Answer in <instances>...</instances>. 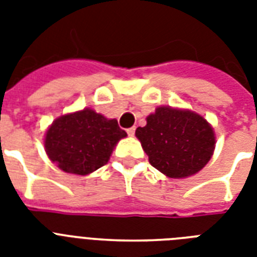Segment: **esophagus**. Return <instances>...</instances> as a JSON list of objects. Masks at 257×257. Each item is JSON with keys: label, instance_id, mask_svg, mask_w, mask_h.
Instances as JSON below:
<instances>
[{"label": "esophagus", "instance_id": "34e87169", "mask_svg": "<svg viewBox=\"0 0 257 257\" xmlns=\"http://www.w3.org/2000/svg\"><path fill=\"white\" fill-rule=\"evenodd\" d=\"M135 132H136V128H135V126L126 129V133H128L129 136H135Z\"/></svg>", "mask_w": 257, "mask_h": 257}]
</instances>
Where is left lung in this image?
<instances>
[{"label": "left lung", "instance_id": "8db88e82", "mask_svg": "<svg viewBox=\"0 0 257 257\" xmlns=\"http://www.w3.org/2000/svg\"><path fill=\"white\" fill-rule=\"evenodd\" d=\"M136 136L152 167L168 177L195 175L211 160L215 133L203 117L189 110L160 106Z\"/></svg>", "mask_w": 257, "mask_h": 257}]
</instances>
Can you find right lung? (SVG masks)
Listing matches in <instances>:
<instances>
[{
  "label": "right lung",
  "mask_w": 257,
  "mask_h": 257,
  "mask_svg": "<svg viewBox=\"0 0 257 257\" xmlns=\"http://www.w3.org/2000/svg\"><path fill=\"white\" fill-rule=\"evenodd\" d=\"M125 136L117 120L86 108L53 121L46 132L45 151L64 172L88 175L108 163L117 141Z\"/></svg>",
  "instance_id": "add662e5"
}]
</instances>
